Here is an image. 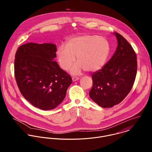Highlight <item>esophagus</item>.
Returning <instances> with one entry per match:
<instances>
[{
    "instance_id": "esophagus-1",
    "label": "esophagus",
    "mask_w": 152,
    "mask_h": 152,
    "mask_svg": "<svg viewBox=\"0 0 152 152\" xmlns=\"http://www.w3.org/2000/svg\"><path fill=\"white\" fill-rule=\"evenodd\" d=\"M79 79H80V78L79 77H72V81L74 82V81H78V80H79Z\"/></svg>"
}]
</instances>
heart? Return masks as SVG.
Segmentation results:
<instances>
[{"mask_svg":"<svg viewBox=\"0 0 152 152\" xmlns=\"http://www.w3.org/2000/svg\"><path fill=\"white\" fill-rule=\"evenodd\" d=\"M110 45L108 41L97 35L82 34L69 39L66 46L60 45L57 57L60 66L68 69L75 61L78 63L71 68L73 74H79L86 69L94 72L102 68L108 57Z\"/></svg>","mask_w":152,"mask_h":152,"instance_id":"obj_1","label":"heart"}]
</instances>
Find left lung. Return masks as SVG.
Returning a JSON list of instances; mask_svg holds the SVG:
<instances>
[{
  "label": "left lung",
  "mask_w": 152,
  "mask_h": 152,
  "mask_svg": "<svg viewBox=\"0 0 152 152\" xmlns=\"http://www.w3.org/2000/svg\"><path fill=\"white\" fill-rule=\"evenodd\" d=\"M116 50L103 68L92 74L91 99L102 108L119 104L128 95L133 86L137 72L136 54L128 41L114 33Z\"/></svg>",
  "instance_id": "left-lung-1"
}]
</instances>
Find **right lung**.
Returning <instances> with one entry per match:
<instances>
[{
	"label": "right lung",
	"instance_id": "obj_1",
	"mask_svg": "<svg viewBox=\"0 0 152 152\" xmlns=\"http://www.w3.org/2000/svg\"><path fill=\"white\" fill-rule=\"evenodd\" d=\"M56 51L54 44L28 43L19 47L15 55L19 90L31 104L42 110L57 107L72 83L71 76L54 61Z\"/></svg>",
	"mask_w": 152,
	"mask_h": 152
}]
</instances>
